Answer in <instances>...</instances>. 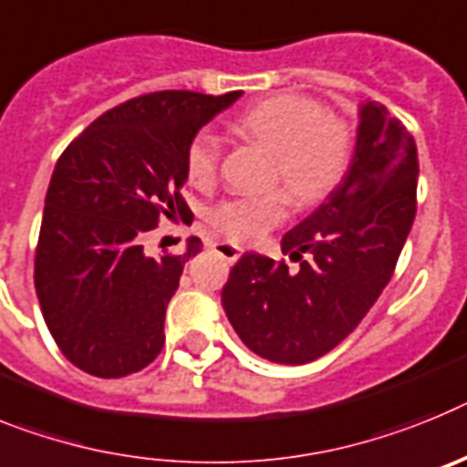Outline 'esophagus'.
Here are the masks:
<instances>
[{
	"mask_svg": "<svg viewBox=\"0 0 467 467\" xmlns=\"http://www.w3.org/2000/svg\"><path fill=\"white\" fill-rule=\"evenodd\" d=\"M213 251H216L218 256L225 258V261L230 263H234L239 256H242V246L234 244V242H216V244H213Z\"/></svg>",
	"mask_w": 467,
	"mask_h": 467,
	"instance_id": "esophagus-1",
	"label": "esophagus"
}]
</instances>
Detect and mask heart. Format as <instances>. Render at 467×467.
I'll use <instances>...</instances> for the list:
<instances>
[{"label": "heart", "mask_w": 467, "mask_h": 467, "mask_svg": "<svg viewBox=\"0 0 467 467\" xmlns=\"http://www.w3.org/2000/svg\"><path fill=\"white\" fill-rule=\"evenodd\" d=\"M237 129L275 152L273 183H282L298 204H315L334 192L352 161V131L340 117L306 96H275L237 119ZM221 140L202 129L185 150L192 185H209L218 171ZM289 197L279 190L258 197H230L209 211V221L234 242H254L284 221Z\"/></svg>", "instance_id": "b5f03b06"}]
</instances>
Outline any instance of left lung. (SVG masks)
Here are the masks:
<instances>
[{"label": "left lung", "instance_id": "8db88e82", "mask_svg": "<svg viewBox=\"0 0 467 467\" xmlns=\"http://www.w3.org/2000/svg\"><path fill=\"white\" fill-rule=\"evenodd\" d=\"M416 181L411 133L380 103H364L348 173L282 237L301 270L261 254L230 270L221 303L242 343L270 362L307 364L352 334L395 273L416 218Z\"/></svg>", "mask_w": 467, "mask_h": 467}]
</instances>
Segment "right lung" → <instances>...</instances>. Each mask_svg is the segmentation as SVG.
Instances as JSON below:
<instances>
[{
    "label": "right lung",
    "instance_id": "1",
    "mask_svg": "<svg viewBox=\"0 0 467 467\" xmlns=\"http://www.w3.org/2000/svg\"><path fill=\"white\" fill-rule=\"evenodd\" d=\"M239 96L145 93L100 115L56 161L35 289L60 352L87 374L121 379L161 352L166 306L202 239L161 258L145 254L143 239L164 216H192L181 194L185 150Z\"/></svg>",
    "mask_w": 467,
    "mask_h": 467
}]
</instances>
